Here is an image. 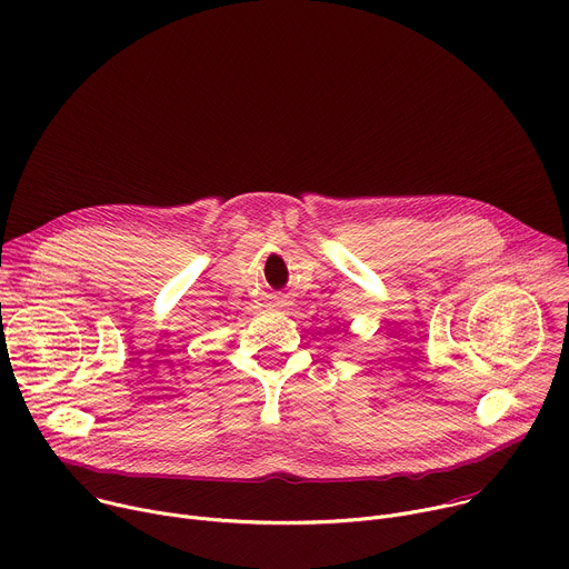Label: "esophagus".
Returning <instances> with one entry per match:
<instances>
[{
	"mask_svg": "<svg viewBox=\"0 0 569 569\" xmlns=\"http://www.w3.org/2000/svg\"><path fill=\"white\" fill-rule=\"evenodd\" d=\"M287 305V300L284 298H278V296H273V307H284Z\"/></svg>",
	"mask_w": 569,
	"mask_h": 569,
	"instance_id": "1",
	"label": "esophagus"
}]
</instances>
